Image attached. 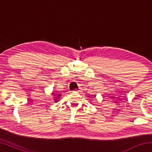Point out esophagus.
I'll list each match as a JSON object with an SVG mask.
<instances>
[{
	"label": "esophagus",
	"instance_id": "obj_1",
	"mask_svg": "<svg viewBox=\"0 0 152 152\" xmlns=\"http://www.w3.org/2000/svg\"><path fill=\"white\" fill-rule=\"evenodd\" d=\"M80 91H79V90H74V92H79Z\"/></svg>",
	"mask_w": 152,
	"mask_h": 152
}]
</instances>
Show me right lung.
Returning <instances> with one entry per match:
<instances>
[{"mask_svg": "<svg viewBox=\"0 0 152 152\" xmlns=\"http://www.w3.org/2000/svg\"><path fill=\"white\" fill-rule=\"evenodd\" d=\"M53 92H54V91H53L52 93H51V95H53V100H54L55 102H58V99L61 96V94H56Z\"/></svg>", "mask_w": 152, "mask_h": 152, "instance_id": "add662e5", "label": "right lung"}]
</instances>
